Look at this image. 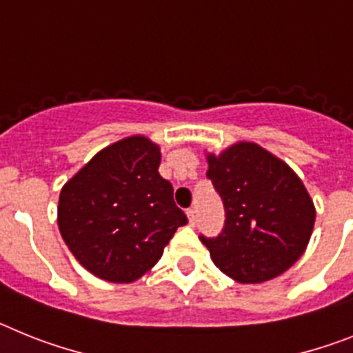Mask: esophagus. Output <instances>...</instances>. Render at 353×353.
Segmentation results:
<instances>
[{"label":"esophagus","mask_w":353,"mask_h":353,"mask_svg":"<svg viewBox=\"0 0 353 353\" xmlns=\"http://www.w3.org/2000/svg\"><path fill=\"white\" fill-rule=\"evenodd\" d=\"M187 217H189V223L196 224V210H194V208H189V210H187Z\"/></svg>","instance_id":"34e87169"}]
</instances>
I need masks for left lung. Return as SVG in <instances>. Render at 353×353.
Instances as JSON below:
<instances>
[{
    "label": "left lung",
    "mask_w": 353,
    "mask_h": 353,
    "mask_svg": "<svg viewBox=\"0 0 353 353\" xmlns=\"http://www.w3.org/2000/svg\"><path fill=\"white\" fill-rule=\"evenodd\" d=\"M207 176L224 205L217 236L199 235L214 263L239 283H263L302 256L314 224L304 183L254 143L208 155Z\"/></svg>",
    "instance_id": "left-lung-1"
}]
</instances>
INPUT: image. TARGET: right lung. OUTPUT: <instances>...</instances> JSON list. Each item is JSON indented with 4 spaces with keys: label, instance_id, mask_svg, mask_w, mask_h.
<instances>
[{
    "label": "right lung",
    "instance_id": "obj_1",
    "mask_svg": "<svg viewBox=\"0 0 353 353\" xmlns=\"http://www.w3.org/2000/svg\"><path fill=\"white\" fill-rule=\"evenodd\" d=\"M159 164V146L132 136L101 150L61 189L60 233L93 276L136 281L161 260L176 228L187 224Z\"/></svg>",
    "mask_w": 353,
    "mask_h": 353
}]
</instances>
